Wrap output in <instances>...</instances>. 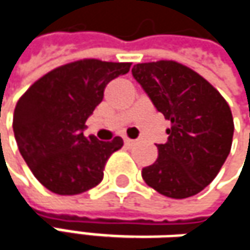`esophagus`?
I'll return each instance as SVG.
<instances>
[{
    "label": "esophagus",
    "instance_id": "obj_1",
    "mask_svg": "<svg viewBox=\"0 0 250 250\" xmlns=\"http://www.w3.org/2000/svg\"><path fill=\"white\" fill-rule=\"evenodd\" d=\"M125 146H133V145L136 143V140H133V139H128V137H125Z\"/></svg>",
    "mask_w": 250,
    "mask_h": 250
}]
</instances>
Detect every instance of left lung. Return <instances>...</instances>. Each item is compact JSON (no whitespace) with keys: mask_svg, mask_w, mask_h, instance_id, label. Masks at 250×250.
I'll list each match as a JSON object with an SVG mask.
<instances>
[{"mask_svg":"<svg viewBox=\"0 0 250 250\" xmlns=\"http://www.w3.org/2000/svg\"><path fill=\"white\" fill-rule=\"evenodd\" d=\"M159 113L171 122L158 159L142 169L159 194L182 200L203 191L231 149L233 116L222 94L200 74L175 61L137 63L131 69Z\"/></svg>","mask_w":250,"mask_h":250,"instance_id":"1","label":"left lung"}]
</instances>
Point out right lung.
Here are the masks:
<instances>
[{"label":"right lung","mask_w":250,"mask_h":250,"mask_svg":"<svg viewBox=\"0 0 250 250\" xmlns=\"http://www.w3.org/2000/svg\"><path fill=\"white\" fill-rule=\"evenodd\" d=\"M128 62L81 59L39 78L17 101L13 128L19 150L36 179L59 195L97 187L108 158L123 146L85 137L82 130L103 101L110 81L130 71Z\"/></svg>","instance_id":"right-lung-1"}]
</instances>
